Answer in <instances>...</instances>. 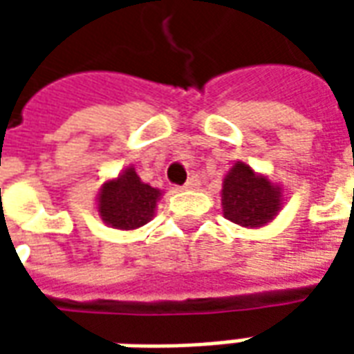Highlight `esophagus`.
I'll list each match as a JSON object with an SVG mask.
<instances>
[{
    "label": "esophagus",
    "mask_w": 354,
    "mask_h": 354,
    "mask_svg": "<svg viewBox=\"0 0 354 354\" xmlns=\"http://www.w3.org/2000/svg\"><path fill=\"white\" fill-rule=\"evenodd\" d=\"M197 187H199V178H197V176L189 178V180H187V182H185V185H184L185 192H189V189H197Z\"/></svg>",
    "instance_id": "esophagus-1"
}]
</instances>
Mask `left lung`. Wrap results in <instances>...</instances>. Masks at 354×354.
I'll use <instances>...</instances> for the list:
<instances>
[{
	"label": "left lung",
	"mask_w": 354,
	"mask_h": 354,
	"mask_svg": "<svg viewBox=\"0 0 354 354\" xmlns=\"http://www.w3.org/2000/svg\"><path fill=\"white\" fill-rule=\"evenodd\" d=\"M222 214L245 230H260L273 222L284 207V189L245 161H235L222 184Z\"/></svg>",
	"instance_id": "8db88e82"
}]
</instances>
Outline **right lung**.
<instances>
[{"mask_svg":"<svg viewBox=\"0 0 354 354\" xmlns=\"http://www.w3.org/2000/svg\"><path fill=\"white\" fill-rule=\"evenodd\" d=\"M162 189L142 182L136 169L129 165L117 176L108 178L96 195V214L108 227L134 231L151 222Z\"/></svg>","mask_w":354,"mask_h":354,"instance_id":"obj_1","label":"right lung"}]
</instances>
